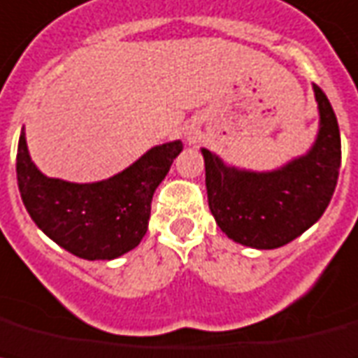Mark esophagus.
<instances>
[{
  "instance_id": "obj_1",
  "label": "esophagus",
  "mask_w": 358,
  "mask_h": 358,
  "mask_svg": "<svg viewBox=\"0 0 358 358\" xmlns=\"http://www.w3.org/2000/svg\"><path fill=\"white\" fill-rule=\"evenodd\" d=\"M188 140H190V136H188Z\"/></svg>"
}]
</instances>
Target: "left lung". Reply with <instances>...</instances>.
Here are the masks:
<instances>
[{
    "mask_svg": "<svg viewBox=\"0 0 358 358\" xmlns=\"http://www.w3.org/2000/svg\"><path fill=\"white\" fill-rule=\"evenodd\" d=\"M318 103V133L307 153L273 170L229 164L201 148L208 208L229 238L253 250H275L301 236L325 213L338 181L340 129L322 88L313 85Z\"/></svg>",
    "mask_w": 358,
    "mask_h": 358,
    "instance_id": "left-lung-1",
    "label": "left lung"
}]
</instances>
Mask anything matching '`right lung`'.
Listing matches in <instances>:
<instances>
[{
	"mask_svg": "<svg viewBox=\"0 0 358 358\" xmlns=\"http://www.w3.org/2000/svg\"><path fill=\"white\" fill-rule=\"evenodd\" d=\"M181 151V140L153 145L113 177L71 182L36 168L22 127L16 155L20 196L34 224L62 250L85 260L118 259L144 238L153 194Z\"/></svg>",
	"mask_w": 358,
	"mask_h": 358,
	"instance_id": "1",
	"label": "right lung"
}]
</instances>
